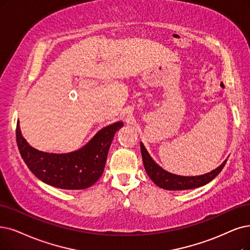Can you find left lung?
Wrapping results in <instances>:
<instances>
[{
	"mask_svg": "<svg viewBox=\"0 0 250 250\" xmlns=\"http://www.w3.org/2000/svg\"><path fill=\"white\" fill-rule=\"evenodd\" d=\"M141 149L144 166L147 175L152 179L154 184H156L159 188L168 189V191H181V189H191L195 188H199L205 186L222 171L225 164L227 163V159L219 165L217 168L213 169L212 171L197 176H183L168 172L159 166L153 158L149 156L144 144L141 143Z\"/></svg>",
	"mask_w": 250,
	"mask_h": 250,
	"instance_id": "left-lung-1",
	"label": "left lung"
}]
</instances>
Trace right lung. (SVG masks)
<instances>
[{
  "label": "right lung",
  "mask_w": 250,
  "mask_h": 250,
  "mask_svg": "<svg viewBox=\"0 0 250 250\" xmlns=\"http://www.w3.org/2000/svg\"><path fill=\"white\" fill-rule=\"evenodd\" d=\"M122 126L123 122L107 125L77 151L53 154L29 146L17 121L16 142L24 163L40 181L58 188L83 189L94 185L104 173L109 146Z\"/></svg>",
  "instance_id": "right-lung-1"
}]
</instances>
